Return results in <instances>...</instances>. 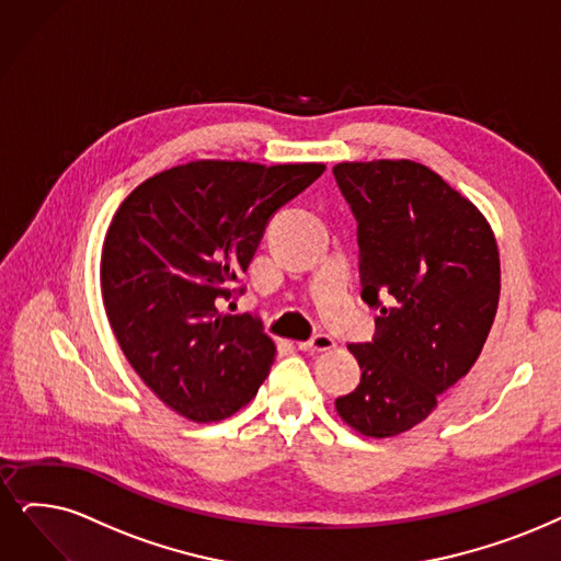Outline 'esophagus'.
Returning a JSON list of instances; mask_svg holds the SVG:
<instances>
[{
    "label": "esophagus",
    "instance_id": "34e87169",
    "mask_svg": "<svg viewBox=\"0 0 561 561\" xmlns=\"http://www.w3.org/2000/svg\"><path fill=\"white\" fill-rule=\"evenodd\" d=\"M335 347V341L327 333H316L310 341H301L299 350L304 352H329Z\"/></svg>",
    "mask_w": 561,
    "mask_h": 561
}]
</instances>
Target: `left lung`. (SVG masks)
Segmentation results:
<instances>
[{
  "label": "left lung",
  "instance_id": "8db88e82",
  "mask_svg": "<svg viewBox=\"0 0 561 561\" xmlns=\"http://www.w3.org/2000/svg\"><path fill=\"white\" fill-rule=\"evenodd\" d=\"M358 222L362 297L379 308L375 339L347 345L358 387L335 400L366 437L414 428L477 364L500 304V251L485 216L414 161L339 163Z\"/></svg>",
  "mask_w": 561,
  "mask_h": 561
}]
</instances>
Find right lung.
Returning <instances> with one entry per match:
<instances>
[{
    "mask_svg": "<svg viewBox=\"0 0 561 561\" xmlns=\"http://www.w3.org/2000/svg\"><path fill=\"white\" fill-rule=\"evenodd\" d=\"M322 172V163L191 161L149 176L119 205L101 255L105 312L133 370L176 414L220 421L255 398L276 345L255 318L220 306L268 218Z\"/></svg>",
    "mask_w": 561,
    "mask_h": 561,
    "instance_id": "right-lung-1",
    "label": "right lung"
}]
</instances>
